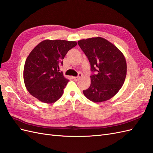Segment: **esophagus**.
I'll return each instance as SVG.
<instances>
[{
  "label": "esophagus",
  "mask_w": 153,
  "mask_h": 153,
  "mask_svg": "<svg viewBox=\"0 0 153 153\" xmlns=\"http://www.w3.org/2000/svg\"><path fill=\"white\" fill-rule=\"evenodd\" d=\"M82 76H83V74H82L81 73H79V74H78V76L74 77L73 78H74V79L75 80V81H78L82 77Z\"/></svg>",
  "instance_id": "1"
}]
</instances>
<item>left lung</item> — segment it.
<instances>
[{"instance_id": "left-lung-1", "label": "left lung", "mask_w": 153, "mask_h": 153, "mask_svg": "<svg viewBox=\"0 0 153 153\" xmlns=\"http://www.w3.org/2000/svg\"><path fill=\"white\" fill-rule=\"evenodd\" d=\"M78 45L88 59L91 83L83 91L93 102H103L115 96L124 83L127 75V62L122 52L102 37L78 41Z\"/></svg>"}]
</instances>
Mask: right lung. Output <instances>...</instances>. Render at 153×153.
Wrapping results in <instances>:
<instances>
[{"mask_svg": "<svg viewBox=\"0 0 153 153\" xmlns=\"http://www.w3.org/2000/svg\"><path fill=\"white\" fill-rule=\"evenodd\" d=\"M76 41L46 40L41 42L27 57L23 72L25 84L31 95L46 103L56 102L63 94L68 79L59 66Z\"/></svg>", "mask_w": 153, "mask_h": 153, "instance_id": "right-lung-1", "label": "right lung"}]
</instances>
